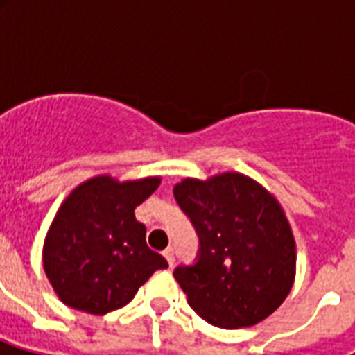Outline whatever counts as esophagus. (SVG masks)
<instances>
[{
    "mask_svg": "<svg viewBox=\"0 0 355 355\" xmlns=\"http://www.w3.org/2000/svg\"><path fill=\"white\" fill-rule=\"evenodd\" d=\"M164 258L167 259V263H169V267H173V263H175V250H173L171 247L166 248V250H164Z\"/></svg>",
    "mask_w": 355,
    "mask_h": 355,
    "instance_id": "esophagus-1",
    "label": "esophagus"
}]
</instances>
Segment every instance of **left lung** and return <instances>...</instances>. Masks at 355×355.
<instances>
[{"label": "left lung", "instance_id": "1", "mask_svg": "<svg viewBox=\"0 0 355 355\" xmlns=\"http://www.w3.org/2000/svg\"><path fill=\"white\" fill-rule=\"evenodd\" d=\"M199 236L197 263L173 276L195 313L219 328H247L280 308L295 282L297 248L280 202L241 173L184 178L173 188Z\"/></svg>", "mask_w": 355, "mask_h": 355}]
</instances>
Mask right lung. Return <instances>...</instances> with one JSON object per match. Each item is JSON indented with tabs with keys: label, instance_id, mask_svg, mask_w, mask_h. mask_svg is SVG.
<instances>
[{
	"label": "right lung",
	"instance_id": "obj_1",
	"mask_svg": "<svg viewBox=\"0 0 355 355\" xmlns=\"http://www.w3.org/2000/svg\"><path fill=\"white\" fill-rule=\"evenodd\" d=\"M160 177L119 182L101 175L66 197L44 241V270L66 306L92 315L123 308L167 261L145 241L134 210Z\"/></svg>",
	"mask_w": 355,
	"mask_h": 355
}]
</instances>
